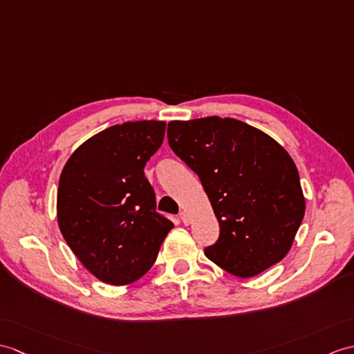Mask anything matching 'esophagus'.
Wrapping results in <instances>:
<instances>
[{"mask_svg": "<svg viewBox=\"0 0 354 354\" xmlns=\"http://www.w3.org/2000/svg\"><path fill=\"white\" fill-rule=\"evenodd\" d=\"M179 218L180 220H183V223L184 225H188V223H190V217H188V214H187V212H180V214H179Z\"/></svg>", "mask_w": 354, "mask_h": 354, "instance_id": "esophagus-1", "label": "esophagus"}]
</instances>
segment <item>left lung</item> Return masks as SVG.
<instances>
[{"label": "left lung", "mask_w": 354, "mask_h": 354, "mask_svg": "<svg viewBox=\"0 0 354 354\" xmlns=\"http://www.w3.org/2000/svg\"><path fill=\"white\" fill-rule=\"evenodd\" d=\"M169 146L199 176L220 225L209 261L253 277L290 252L305 216L297 167L283 147L241 120H174Z\"/></svg>", "instance_id": "left-lung-1"}]
</instances>
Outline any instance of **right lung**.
Returning a JSON list of instances; mask_svg holds the SVG:
<instances>
[{"instance_id": "right-lung-1", "label": "right lung", "mask_w": 354, "mask_h": 354, "mask_svg": "<svg viewBox=\"0 0 354 354\" xmlns=\"http://www.w3.org/2000/svg\"><path fill=\"white\" fill-rule=\"evenodd\" d=\"M166 122H125L88 138L63 167L57 220L75 257L110 285L138 281L175 225L158 214L145 166Z\"/></svg>"}]
</instances>
